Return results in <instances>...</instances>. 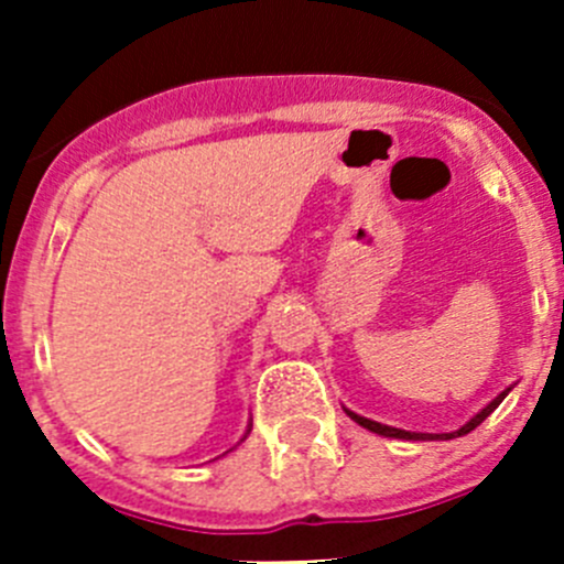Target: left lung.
<instances>
[{"label": "left lung", "mask_w": 564, "mask_h": 564, "mask_svg": "<svg viewBox=\"0 0 564 564\" xmlns=\"http://www.w3.org/2000/svg\"><path fill=\"white\" fill-rule=\"evenodd\" d=\"M508 395V390L502 392V395H497L494 398L491 403H488L486 409H482L480 414H475V417L469 420V423L464 425V429H458V431H453V434H414V431H401V429H392V425H382V423H377V420H368V417H360V414H355V412H349V409H346V414H349L351 420H355V423H360L362 429H368V431H373V434H382V436H392V440H453V436H464V434H469V431H475L477 425L482 423V420L488 417V414L494 412V409L499 406V403H502V398Z\"/></svg>", "instance_id": "obj_1"}]
</instances>
